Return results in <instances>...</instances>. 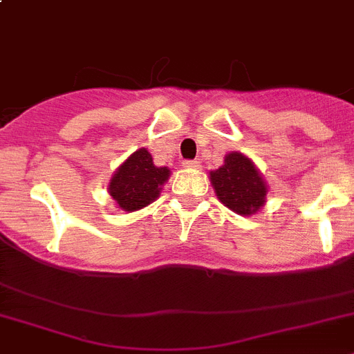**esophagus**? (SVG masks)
<instances>
[{"mask_svg":"<svg viewBox=\"0 0 354 354\" xmlns=\"http://www.w3.org/2000/svg\"><path fill=\"white\" fill-rule=\"evenodd\" d=\"M185 167H190V169H199L201 162L199 160H187L185 162Z\"/></svg>","mask_w":354,"mask_h":354,"instance_id":"esophagus-1","label":"esophagus"}]
</instances>
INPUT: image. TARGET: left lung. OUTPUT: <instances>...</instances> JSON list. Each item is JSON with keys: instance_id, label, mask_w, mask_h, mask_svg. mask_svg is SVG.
I'll return each mask as SVG.
<instances>
[{"instance_id": "8db88e82", "label": "left lung", "mask_w": 354, "mask_h": 354, "mask_svg": "<svg viewBox=\"0 0 354 354\" xmlns=\"http://www.w3.org/2000/svg\"><path fill=\"white\" fill-rule=\"evenodd\" d=\"M216 197L238 215H254L266 203V181L254 162L240 151L225 155L224 165L209 173Z\"/></svg>"}]
</instances>
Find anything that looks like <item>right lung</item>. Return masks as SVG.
<instances>
[{
	"instance_id": "1",
	"label": "right lung",
	"mask_w": 354,
	"mask_h": 354,
	"mask_svg": "<svg viewBox=\"0 0 354 354\" xmlns=\"http://www.w3.org/2000/svg\"><path fill=\"white\" fill-rule=\"evenodd\" d=\"M167 167H157L146 148H139L123 162L109 181V194L123 212H138L160 196L169 180Z\"/></svg>"
}]
</instances>
